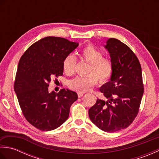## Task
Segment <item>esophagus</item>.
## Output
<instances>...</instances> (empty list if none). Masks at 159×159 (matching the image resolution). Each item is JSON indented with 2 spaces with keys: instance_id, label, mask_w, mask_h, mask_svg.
I'll return each instance as SVG.
<instances>
[{
  "instance_id": "34e87169",
  "label": "esophagus",
  "mask_w": 159,
  "mask_h": 159,
  "mask_svg": "<svg viewBox=\"0 0 159 159\" xmlns=\"http://www.w3.org/2000/svg\"><path fill=\"white\" fill-rule=\"evenodd\" d=\"M83 95H84L83 92H79V93H78V97H79V98H81Z\"/></svg>"
}]
</instances>
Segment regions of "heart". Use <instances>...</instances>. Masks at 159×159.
<instances>
[{
	"mask_svg": "<svg viewBox=\"0 0 159 159\" xmlns=\"http://www.w3.org/2000/svg\"><path fill=\"white\" fill-rule=\"evenodd\" d=\"M102 52L93 45H88L80 50V58L89 63L88 73L85 76H77L70 80V87L79 92H85L90 90L97 84L98 79L104 82L109 79L113 72V63L111 59L102 57ZM76 58L72 55L67 56L63 63L64 72L67 75L74 72Z\"/></svg>",
	"mask_w": 159,
	"mask_h": 159,
	"instance_id": "obj_1",
	"label": "heart"
}]
</instances>
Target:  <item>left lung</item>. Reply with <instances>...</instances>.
Here are the masks:
<instances>
[{"label": "left lung", "instance_id": "1", "mask_svg": "<svg viewBox=\"0 0 159 159\" xmlns=\"http://www.w3.org/2000/svg\"><path fill=\"white\" fill-rule=\"evenodd\" d=\"M104 48L113 63L109 81L100 88L107 100L97 99L89 116L100 130L114 133L130 126L139 112L143 94L142 72L134 53L120 40L109 38Z\"/></svg>", "mask_w": 159, "mask_h": 159}]
</instances>
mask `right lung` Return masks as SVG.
<instances>
[{
    "mask_svg": "<svg viewBox=\"0 0 159 159\" xmlns=\"http://www.w3.org/2000/svg\"><path fill=\"white\" fill-rule=\"evenodd\" d=\"M78 46L63 38L46 37L30 46L20 59L14 91L24 116L39 130H52L62 125L78 99L77 93L67 89L48 92L51 79L63 75L64 59Z\"/></svg>",
    "mask_w": 159,
    "mask_h": 159,
    "instance_id": "obj_1",
    "label": "right lung"
}]
</instances>
